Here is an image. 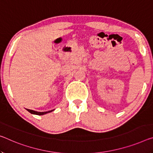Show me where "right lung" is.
Returning a JSON list of instances; mask_svg holds the SVG:
<instances>
[{
	"mask_svg": "<svg viewBox=\"0 0 153 153\" xmlns=\"http://www.w3.org/2000/svg\"><path fill=\"white\" fill-rule=\"evenodd\" d=\"M26 110H27V111H28L30 114H36V115H43V114H45L49 113V112H51V111H54V110H50L48 111H42V112H41V111H34L32 110H28V109H26Z\"/></svg>",
	"mask_w": 153,
	"mask_h": 153,
	"instance_id": "1",
	"label": "right lung"
}]
</instances>
